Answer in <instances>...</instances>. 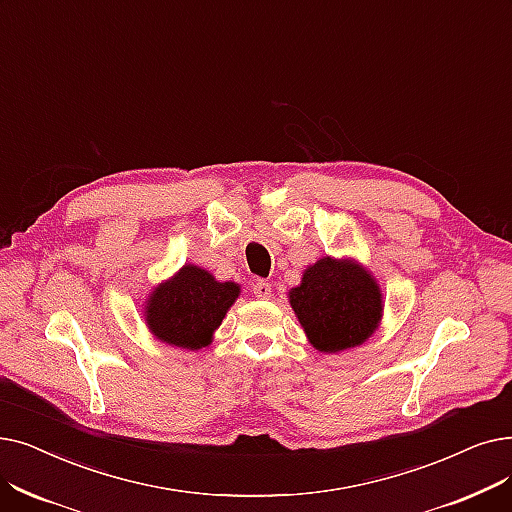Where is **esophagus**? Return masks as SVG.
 <instances>
[{
  "instance_id": "obj_1",
  "label": "esophagus",
  "mask_w": 512,
  "mask_h": 512,
  "mask_svg": "<svg viewBox=\"0 0 512 512\" xmlns=\"http://www.w3.org/2000/svg\"><path fill=\"white\" fill-rule=\"evenodd\" d=\"M253 295H255L257 299H268V297H272V286H270V282L257 280V282L253 284Z\"/></svg>"
}]
</instances>
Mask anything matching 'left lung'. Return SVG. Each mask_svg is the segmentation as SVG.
<instances>
[{
  "label": "left lung",
  "mask_w": 512,
  "mask_h": 512,
  "mask_svg": "<svg viewBox=\"0 0 512 512\" xmlns=\"http://www.w3.org/2000/svg\"><path fill=\"white\" fill-rule=\"evenodd\" d=\"M288 301L309 343L326 353L362 345L383 316L379 284L351 259L324 257L309 265Z\"/></svg>",
  "instance_id": "obj_1"
}]
</instances>
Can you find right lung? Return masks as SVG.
<instances>
[{"instance_id":"right-lung-1","label":"right lung","mask_w":512,"mask_h":512,"mask_svg":"<svg viewBox=\"0 0 512 512\" xmlns=\"http://www.w3.org/2000/svg\"><path fill=\"white\" fill-rule=\"evenodd\" d=\"M238 293V284L217 282L198 265H184L150 293L146 324L163 343L192 351L207 347Z\"/></svg>"}]
</instances>
